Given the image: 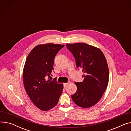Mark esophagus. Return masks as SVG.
<instances>
[{"label": "esophagus", "instance_id": "34e87169", "mask_svg": "<svg viewBox=\"0 0 131 131\" xmlns=\"http://www.w3.org/2000/svg\"><path fill=\"white\" fill-rule=\"evenodd\" d=\"M68 84H69L68 83H65L63 84V86H64V88H66V87L68 85Z\"/></svg>", "mask_w": 131, "mask_h": 131}]
</instances>
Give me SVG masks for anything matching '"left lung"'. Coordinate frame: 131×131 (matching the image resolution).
Masks as SVG:
<instances>
[{
  "instance_id": "8db88e82",
  "label": "left lung",
  "mask_w": 131,
  "mask_h": 131,
  "mask_svg": "<svg viewBox=\"0 0 131 131\" xmlns=\"http://www.w3.org/2000/svg\"><path fill=\"white\" fill-rule=\"evenodd\" d=\"M75 58L78 68H82L83 81L75 82L77 91L71 97L83 108L96 104L105 92L108 82V68L101 50L85 43L66 44Z\"/></svg>"
}]
</instances>
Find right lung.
<instances>
[{
  "label": "right lung",
  "mask_w": 131,
  "mask_h": 131,
  "mask_svg": "<svg viewBox=\"0 0 131 131\" xmlns=\"http://www.w3.org/2000/svg\"><path fill=\"white\" fill-rule=\"evenodd\" d=\"M64 45L53 43L35 47L28 54L23 71L26 91L34 104L42 111H48L58 103L63 84L47 78L52 75L54 58Z\"/></svg>",
  "instance_id": "1"
}]
</instances>
